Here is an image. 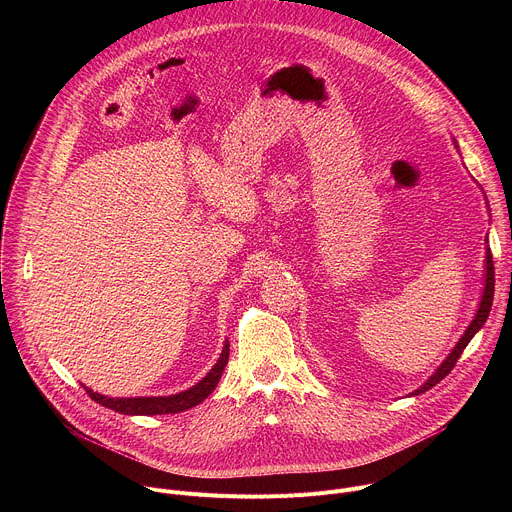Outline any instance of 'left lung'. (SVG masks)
<instances>
[{
	"instance_id": "1",
	"label": "left lung",
	"mask_w": 512,
	"mask_h": 512,
	"mask_svg": "<svg viewBox=\"0 0 512 512\" xmlns=\"http://www.w3.org/2000/svg\"><path fill=\"white\" fill-rule=\"evenodd\" d=\"M454 143H456V141H454ZM456 148H458V143H456ZM488 212H490V210H488ZM484 241H486L484 287H482V296H480V302H478V310H476V314H474L472 322L468 324V328L464 330V334L460 336V340L456 342V346H454V348L450 350V354L444 358V362L440 364V367H437V369L433 371V375H429V377H427V381H425L419 389H415L413 393H409V397L429 391L431 387H435L437 383H440L444 377H448V373L454 369V364L458 362V358H460V354L464 352V348L468 346V342L474 338V334H476L478 330H482L484 322L488 320V314H490V308H492V298H494V263H492L490 247H488V237H486Z\"/></svg>"
}]
</instances>
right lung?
I'll return each instance as SVG.
<instances>
[{"label": "right lung", "mask_w": 512, "mask_h": 512, "mask_svg": "<svg viewBox=\"0 0 512 512\" xmlns=\"http://www.w3.org/2000/svg\"><path fill=\"white\" fill-rule=\"evenodd\" d=\"M229 362V340H225L223 352L218 356V360L214 362V367L206 373V377L202 381H198L196 385H192L190 389L176 393V395H166V397H105L89 387L87 393L93 401H97L99 405L113 409L117 413H125V415H166V413H180L186 409L196 407L198 403H202L218 385L223 377V371Z\"/></svg>", "instance_id": "right-lung-1"}]
</instances>
